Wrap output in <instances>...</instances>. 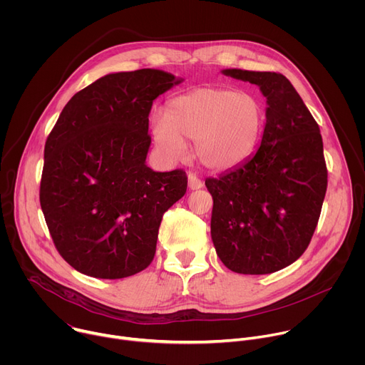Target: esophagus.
Returning <instances> with one entry per match:
<instances>
[{"mask_svg":"<svg viewBox=\"0 0 365 365\" xmlns=\"http://www.w3.org/2000/svg\"><path fill=\"white\" fill-rule=\"evenodd\" d=\"M187 186H189L190 190H197V189H200L203 185H202L200 179H199L196 175L189 173V175H187Z\"/></svg>","mask_w":365,"mask_h":365,"instance_id":"34e87169","label":"esophagus"}]
</instances>
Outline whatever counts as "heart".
I'll return each mask as SVG.
<instances>
[{
    "mask_svg": "<svg viewBox=\"0 0 365 365\" xmlns=\"http://www.w3.org/2000/svg\"><path fill=\"white\" fill-rule=\"evenodd\" d=\"M266 127L264 103L252 93L197 88L169 101L166 114H154L153 141L169 162L182 160L186 140H195L196 159L207 169L230 170L254 154Z\"/></svg>",
    "mask_w": 365,
    "mask_h": 365,
    "instance_id": "1",
    "label": "heart"
}]
</instances>
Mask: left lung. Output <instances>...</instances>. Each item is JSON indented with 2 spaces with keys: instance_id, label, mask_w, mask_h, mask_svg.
<instances>
[{
  "instance_id": "1",
  "label": "left lung",
  "mask_w": 365,
  "mask_h": 365,
  "mask_svg": "<svg viewBox=\"0 0 365 365\" xmlns=\"http://www.w3.org/2000/svg\"><path fill=\"white\" fill-rule=\"evenodd\" d=\"M222 73L257 85L267 108L262 143L251 158L205 180L214 199L211 237L230 270L270 274L296 262L318 225L328 185L322 135L286 76Z\"/></svg>"
}]
</instances>
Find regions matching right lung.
Listing matches in <instances>:
<instances>
[{
  "label": "right lung",
  "instance_id": "add662e5",
  "mask_svg": "<svg viewBox=\"0 0 365 365\" xmlns=\"http://www.w3.org/2000/svg\"><path fill=\"white\" fill-rule=\"evenodd\" d=\"M182 82L159 69L108 73L71 98L47 137L41 211L79 273L123 279L151 263L163 214L185 195L187 178L147 166L148 114Z\"/></svg>",
  "mask_w": 365,
  "mask_h": 365
}]
</instances>
